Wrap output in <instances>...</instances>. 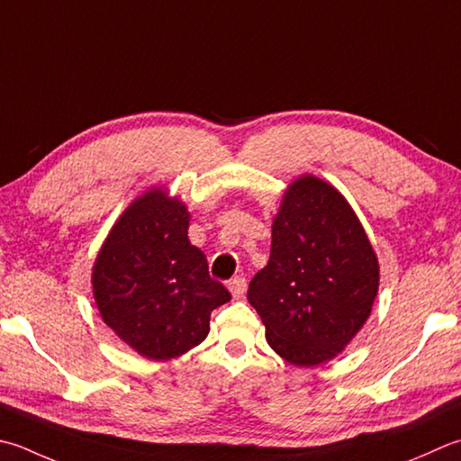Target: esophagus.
I'll use <instances>...</instances> for the list:
<instances>
[{"mask_svg": "<svg viewBox=\"0 0 461 461\" xmlns=\"http://www.w3.org/2000/svg\"><path fill=\"white\" fill-rule=\"evenodd\" d=\"M228 287H230L231 295L236 297V300H240V297H243V294H246V290H248V282H246V277H243V276H236L233 279H230V282H228Z\"/></svg>", "mask_w": 461, "mask_h": 461, "instance_id": "34e87169", "label": "esophagus"}]
</instances>
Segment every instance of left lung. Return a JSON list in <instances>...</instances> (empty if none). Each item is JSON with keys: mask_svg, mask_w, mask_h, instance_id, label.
<instances>
[{"mask_svg": "<svg viewBox=\"0 0 461 461\" xmlns=\"http://www.w3.org/2000/svg\"><path fill=\"white\" fill-rule=\"evenodd\" d=\"M377 285V258L346 197L320 177L295 179L248 290L267 344L294 366L330 362L367 321Z\"/></svg>", "mask_w": 461, "mask_h": 461, "instance_id": "obj_1", "label": "left lung"}]
</instances>
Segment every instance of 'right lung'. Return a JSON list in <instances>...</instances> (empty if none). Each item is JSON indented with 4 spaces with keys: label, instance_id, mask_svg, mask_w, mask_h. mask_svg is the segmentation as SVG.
<instances>
[{
    "label": "right lung",
    "instance_id": "1",
    "mask_svg": "<svg viewBox=\"0 0 461 461\" xmlns=\"http://www.w3.org/2000/svg\"><path fill=\"white\" fill-rule=\"evenodd\" d=\"M189 213L177 197H138L95 258L92 284L102 320L140 356L164 362L210 333V315L231 300L187 240Z\"/></svg>",
    "mask_w": 461,
    "mask_h": 461
}]
</instances>
